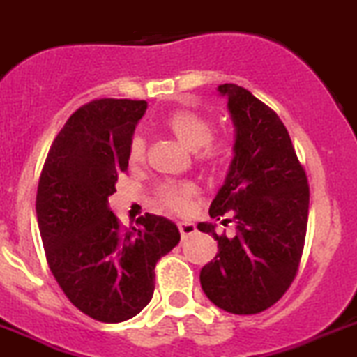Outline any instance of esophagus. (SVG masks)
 <instances>
[{"mask_svg": "<svg viewBox=\"0 0 357 357\" xmlns=\"http://www.w3.org/2000/svg\"><path fill=\"white\" fill-rule=\"evenodd\" d=\"M178 227H179V232H181L183 239L188 238V236H192V234H195V232H197V229H195V225L192 224V222H179Z\"/></svg>", "mask_w": 357, "mask_h": 357, "instance_id": "esophagus-1", "label": "esophagus"}]
</instances>
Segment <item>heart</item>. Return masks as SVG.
I'll return each instance as SVG.
<instances>
[{
    "label": "heart",
    "instance_id": "obj_1",
    "mask_svg": "<svg viewBox=\"0 0 357 357\" xmlns=\"http://www.w3.org/2000/svg\"><path fill=\"white\" fill-rule=\"evenodd\" d=\"M165 126L171 130V133L178 139L181 144L195 151L199 162L216 165V163L224 162L227 156V146L222 142H213V125L208 118L195 111L188 109H178L171 112L165 118ZM146 142L141 135H135L130 142L128 148V162L130 165H139L144 160ZM197 188L194 183L179 181V183H167L160 188V201L167 208L174 211H181L186 208L188 201L195 195Z\"/></svg>",
    "mask_w": 357,
    "mask_h": 357
}]
</instances>
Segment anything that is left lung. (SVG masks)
Returning <instances> with one entry per match:
<instances>
[{
    "instance_id": "left-lung-1",
    "label": "left lung",
    "mask_w": 357,
    "mask_h": 357,
    "mask_svg": "<svg viewBox=\"0 0 357 357\" xmlns=\"http://www.w3.org/2000/svg\"><path fill=\"white\" fill-rule=\"evenodd\" d=\"M216 91L227 98L234 146L209 216L222 225L232 222L236 231L218 236L215 224L197 225L218 241L215 259L201 269V285L218 308L252 315L275 305L294 280L310 190L282 119L241 86L220 84Z\"/></svg>"
}]
</instances>
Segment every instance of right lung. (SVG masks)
Returning a JSON list of instances; mask_svg holds the SVG:
<instances>
[{
    "label": "right lung",
    "instance_id": "right-lung-1",
    "mask_svg": "<svg viewBox=\"0 0 357 357\" xmlns=\"http://www.w3.org/2000/svg\"><path fill=\"white\" fill-rule=\"evenodd\" d=\"M144 100L102 98L73 112L49 149L36 192V218L49 268L82 314L123 322L151 301L155 266L179 243L165 216L146 213L121 229L107 197L128 167Z\"/></svg>",
    "mask_w": 357,
    "mask_h": 357
}]
</instances>
